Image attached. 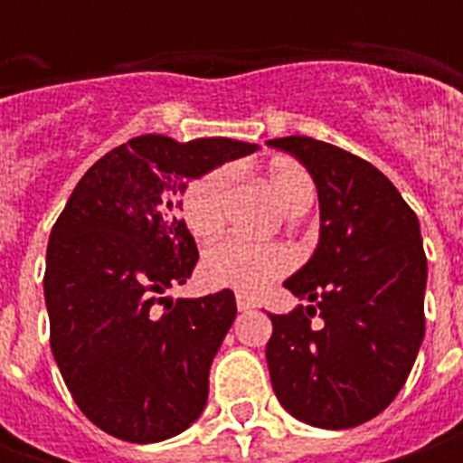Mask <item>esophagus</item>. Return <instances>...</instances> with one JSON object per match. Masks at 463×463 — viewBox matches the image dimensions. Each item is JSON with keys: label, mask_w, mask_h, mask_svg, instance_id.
I'll list each match as a JSON object with an SVG mask.
<instances>
[{"label": "esophagus", "mask_w": 463, "mask_h": 463, "mask_svg": "<svg viewBox=\"0 0 463 463\" xmlns=\"http://www.w3.org/2000/svg\"><path fill=\"white\" fill-rule=\"evenodd\" d=\"M237 309L240 311L255 309V298H250V296H244V294H237Z\"/></svg>", "instance_id": "obj_1"}]
</instances>
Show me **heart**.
I'll return each mask as SVG.
<instances>
[{
	"label": "heart",
	"mask_w": 463,
	"mask_h": 463,
	"mask_svg": "<svg viewBox=\"0 0 463 463\" xmlns=\"http://www.w3.org/2000/svg\"><path fill=\"white\" fill-rule=\"evenodd\" d=\"M270 190L283 205L294 211L314 201V183L309 172L291 162H278L268 172ZM232 190V169L216 167L195 177L183 193V219L195 237H211L222 229ZM294 268V252L283 244H252L240 237L216 241L203 258V273L213 286L258 294L276 278Z\"/></svg>",
	"instance_id": "obj_1"
}]
</instances>
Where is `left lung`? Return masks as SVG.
Listing matches in <instances>:
<instances>
[{"mask_svg":"<svg viewBox=\"0 0 463 463\" xmlns=\"http://www.w3.org/2000/svg\"><path fill=\"white\" fill-rule=\"evenodd\" d=\"M309 169L319 244L283 286L309 301L270 314L265 347L278 402L314 428H355L400 394L425 335L420 222L389 177L309 136L268 141Z\"/></svg>","mask_w":463,"mask_h":463,"instance_id":"8db88e82","label":"left lung"}]
</instances>
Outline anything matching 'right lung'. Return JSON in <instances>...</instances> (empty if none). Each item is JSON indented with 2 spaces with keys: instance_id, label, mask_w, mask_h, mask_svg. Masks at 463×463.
I'll return each mask as SVG.
<instances>
[{
  "instance_id": "add662e5",
  "label": "right lung",
  "mask_w": 463,
  "mask_h": 463,
  "mask_svg": "<svg viewBox=\"0 0 463 463\" xmlns=\"http://www.w3.org/2000/svg\"><path fill=\"white\" fill-rule=\"evenodd\" d=\"M258 149L234 138L136 136L84 172L56 219L43 294L51 350L80 410L99 430L156 443L203 412L208 371L237 317L229 288L167 298L198 247L177 195Z\"/></svg>"
}]
</instances>
